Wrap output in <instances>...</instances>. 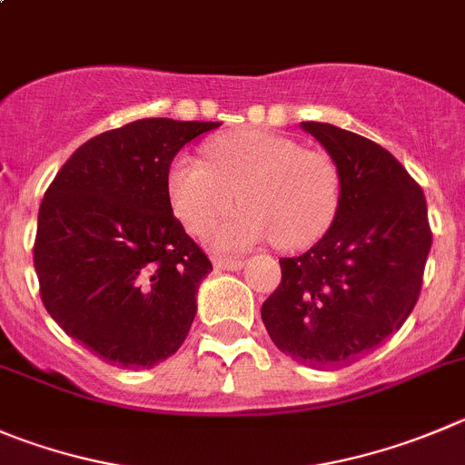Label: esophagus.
Segmentation results:
<instances>
[{"mask_svg": "<svg viewBox=\"0 0 465 465\" xmlns=\"http://www.w3.org/2000/svg\"><path fill=\"white\" fill-rule=\"evenodd\" d=\"M242 266H245V259H233V257L215 259V268H220V271H241Z\"/></svg>", "mask_w": 465, "mask_h": 465, "instance_id": "obj_1", "label": "esophagus"}]
</instances>
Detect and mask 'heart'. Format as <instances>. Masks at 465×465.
<instances>
[{
	"mask_svg": "<svg viewBox=\"0 0 465 465\" xmlns=\"http://www.w3.org/2000/svg\"><path fill=\"white\" fill-rule=\"evenodd\" d=\"M208 164L193 155L173 158L167 193L173 213L197 236H206L236 206L218 233L224 250L272 241L284 250L314 245L335 223L341 203V172L332 155L302 149L268 130H238L206 146Z\"/></svg>",
	"mask_w": 465,
	"mask_h": 465,
	"instance_id": "heart-1",
	"label": "heart"
}]
</instances>
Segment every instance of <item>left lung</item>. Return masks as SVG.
<instances>
[{
	"label": "left lung",
	"instance_id": "left-lung-1",
	"mask_svg": "<svg viewBox=\"0 0 465 465\" xmlns=\"http://www.w3.org/2000/svg\"><path fill=\"white\" fill-rule=\"evenodd\" d=\"M302 130L340 167V213L305 254L280 259L282 282L262 319L296 362L344 367L397 332L418 302L431 250L427 199L376 142L316 121Z\"/></svg>",
	"mask_w": 465,
	"mask_h": 465
}]
</instances>
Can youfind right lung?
I'll use <instances>...</instances> for the list:
<instances>
[{"label": "right lung", "instance_id": "1", "mask_svg": "<svg viewBox=\"0 0 465 465\" xmlns=\"http://www.w3.org/2000/svg\"><path fill=\"white\" fill-rule=\"evenodd\" d=\"M220 124L140 119L66 160L38 208L34 268L47 314L105 362L153 367L179 351L211 259L173 218V155Z\"/></svg>", "mask_w": 465, "mask_h": 465}]
</instances>
